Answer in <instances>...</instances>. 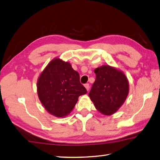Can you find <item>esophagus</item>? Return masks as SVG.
Returning <instances> with one entry per match:
<instances>
[{
  "mask_svg": "<svg viewBox=\"0 0 160 160\" xmlns=\"http://www.w3.org/2000/svg\"><path fill=\"white\" fill-rule=\"evenodd\" d=\"M84 86H85V88H86L87 91H89V90L90 86H89V83H87V84H85Z\"/></svg>",
  "mask_w": 160,
  "mask_h": 160,
  "instance_id": "esophagus-1",
  "label": "esophagus"
}]
</instances>
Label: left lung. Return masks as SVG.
<instances>
[{
  "label": "left lung",
  "instance_id": "8db88e82",
  "mask_svg": "<svg viewBox=\"0 0 160 160\" xmlns=\"http://www.w3.org/2000/svg\"><path fill=\"white\" fill-rule=\"evenodd\" d=\"M94 72L96 79L89 93V98L101 114L113 115L128 98V79L122 71L109 65L98 67Z\"/></svg>",
  "mask_w": 160,
  "mask_h": 160
}]
</instances>
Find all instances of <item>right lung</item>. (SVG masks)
Wrapping results in <instances>:
<instances>
[{"label":"right lung","instance_id":"1","mask_svg":"<svg viewBox=\"0 0 160 160\" xmlns=\"http://www.w3.org/2000/svg\"><path fill=\"white\" fill-rule=\"evenodd\" d=\"M38 99L50 114L64 118L74 108L80 95L87 90L79 81V72L70 62L55 57L46 66L37 83Z\"/></svg>","mask_w":160,"mask_h":160}]
</instances>
